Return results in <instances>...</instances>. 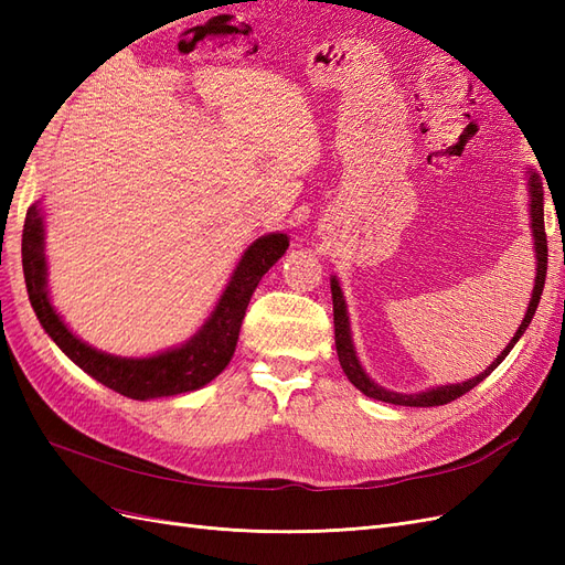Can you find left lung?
<instances>
[{
    "mask_svg": "<svg viewBox=\"0 0 565 565\" xmlns=\"http://www.w3.org/2000/svg\"><path fill=\"white\" fill-rule=\"evenodd\" d=\"M527 193H530V228H533V237H535V256H537V276H535V287H533V297H530L527 303V311L525 318L521 322V328L516 330L514 339L509 341L507 349L494 358V363L478 374L473 380H467L461 384H446V386H436V388H426L419 393H396V391H386L380 384H374L361 361H358L355 349H353V341H351V322H349V313H347V301L344 295H341V287L339 280L332 278V306H334V344H337V355H339V365L344 370V374L349 377V382L358 388L363 391L367 398L374 401H384V403H393V405H407V407H434V405H446L459 396H465L467 391H471L476 384H481L488 374L498 367L504 358L509 355V351L514 349L516 341L521 339V334L525 332V328L533 320L535 311H537V303L542 297V289H544V278H546V233H544V191H542V179L530 172L527 174Z\"/></svg>",
    "mask_w": 565,
    "mask_h": 565,
    "instance_id": "obj_1",
    "label": "left lung"
}]
</instances>
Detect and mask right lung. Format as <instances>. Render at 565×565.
Listing matches in <instances>:
<instances>
[{
	"mask_svg": "<svg viewBox=\"0 0 565 565\" xmlns=\"http://www.w3.org/2000/svg\"><path fill=\"white\" fill-rule=\"evenodd\" d=\"M42 218L40 202H35L28 210L23 226V273L32 309L46 334L77 367L134 401L179 396V393L202 388L218 372H224L235 353L237 334H241V324L256 285L289 247V237L285 233L262 235L245 249L212 316L185 344L148 358H122L84 344L67 330V324L51 306L46 292Z\"/></svg>",
	"mask_w": 565,
	"mask_h": 565,
	"instance_id": "right-lung-1",
	"label": "right lung"
}]
</instances>
